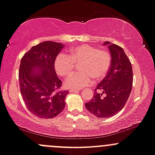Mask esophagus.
<instances>
[{"mask_svg":"<svg viewBox=\"0 0 155 155\" xmlns=\"http://www.w3.org/2000/svg\"><path fill=\"white\" fill-rule=\"evenodd\" d=\"M79 90V89H70V92L71 93H74V92H78Z\"/></svg>","mask_w":155,"mask_h":155,"instance_id":"esophagus-1","label":"esophagus"}]
</instances>
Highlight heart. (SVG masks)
I'll return each instance as SVG.
<instances>
[{"instance_id":"1","label":"heart","mask_w":155,"mask_h":155,"mask_svg":"<svg viewBox=\"0 0 155 155\" xmlns=\"http://www.w3.org/2000/svg\"><path fill=\"white\" fill-rule=\"evenodd\" d=\"M111 64L110 52L84 44L71 48L69 55L59 53L54 61V68L59 76H68L74 71L76 64H81V72L70 76L65 81L68 87L79 89L92 84L93 79L96 81L104 79Z\"/></svg>"}]
</instances>
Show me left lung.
<instances>
[{"label":"left lung","mask_w":155,"mask_h":155,"mask_svg":"<svg viewBox=\"0 0 155 155\" xmlns=\"http://www.w3.org/2000/svg\"><path fill=\"white\" fill-rule=\"evenodd\" d=\"M112 57L110 71L94 90L91 101L85 103L90 113L98 118L113 116L125 106L132 88V64L123 48L106 41Z\"/></svg>","instance_id":"1"}]
</instances>
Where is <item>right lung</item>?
<instances>
[{
    "instance_id": "add662e5",
    "label": "right lung",
    "mask_w": 155,
    "mask_h": 155,
    "mask_svg": "<svg viewBox=\"0 0 155 155\" xmlns=\"http://www.w3.org/2000/svg\"><path fill=\"white\" fill-rule=\"evenodd\" d=\"M63 47L59 42H42L32 47L20 61V93L28 110L38 118H54L65 107L68 91L61 90L62 82L54 68L56 57ZM35 67L41 70L35 71Z\"/></svg>"
}]
</instances>
